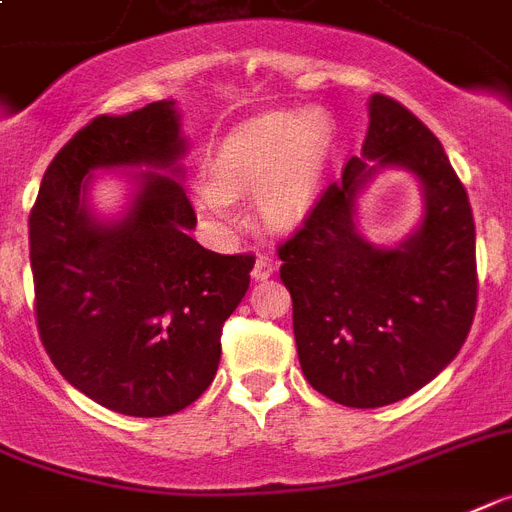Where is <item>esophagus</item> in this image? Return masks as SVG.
<instances>
[{
	"label": "esophagus",
	"instance_id": "obj_1",
	"mask_svg": "<svg viewBox=\"0 0 512 512\" xmlns=\"http://www.w3.org/2000/svg\"><path fill=\"white\" fill-rule=\"evenodd\" d=\"M274 272V261L272 256H266V253H259L256 256V264H253V280H266V277H272Z\"/></svg>",
	"mask_w": 512,
	"mask_h": 512
}]
</instances>
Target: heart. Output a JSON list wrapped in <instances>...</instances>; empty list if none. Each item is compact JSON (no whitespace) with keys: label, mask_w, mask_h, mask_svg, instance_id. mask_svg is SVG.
Here are the masks:
<instances>
[{"label":"heart","mask_w":512,"mask_h":512,"mask_svg":"<svg viewBox=\"0 0 512 512\" xmlns=\"http://www.w3.org/2000/svg\"><path fill=\"white\" fill-rule=\"evenodd\" d=\"M329 154V128L316 109L266 114L232 133L211 164V180L196 190L198 209L227 219L235 196L259 190V209L277 225L306 217Z\"/></svg>","instance_id":"1"}]
</instances>
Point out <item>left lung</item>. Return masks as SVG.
Instances as JSON below:
<instances>
[{"instance_id":"left-lung-1","label":"left lung","mask_w":512,"mask_h":512,"mask_svg":"<svg viewBox=\"0 0 512 512\" xmlns=\"http://www.w3.org/2000/svg\"><path fill=\"white\" fill-rule=\"evenodd\" d=\"M369 161L405 166L425 185L422 227L398 249H374L352 222ZM277 256L303 377L348 408H379L421 390L458 356L474 324L468 193L437 135L390 96H371L361 156H350Z\"/></svg>"}]
</instances>
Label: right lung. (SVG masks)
Returning a JSON list of instances; mask_svg holds the SVG:
<instances>
[{
    "instance_id": "obj_1",
    "label": "right lung",
    "mask_w": 512,
    "mask_h": 512,
    "mask_svg": "<svg viewBox=\"0 0 512 512\" xmlns=\"http://www.w3.org/2000/svg\"><path fill=\"white\" fill-rule=\"evenodd\" d=\"M172 101L99 114L57 151L28 217L36 327L67 382L109 411L159 418L198 400L217 374L222 327L251 285L253 253L206 251L180 180ZM151 166L128 218L101 226L85 175Z\"/></svg>"
}]
</instances>
